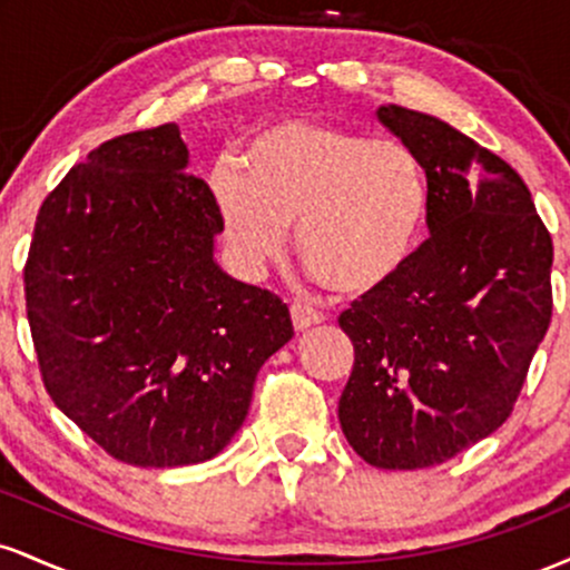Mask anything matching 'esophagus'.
Masks as SVG:
<instances>
[{
  "label": "esophagus",
  "instance_id": "obj_1",
  "mask_svg": "<svg viewBox=\"0 0 570 570\" xmlns=\"http://www.w3.org/2000/svg\"><path fill=\"white\" fill-rule=\"evenodd\" d=\"M322 322H324V313L316 311V307H311L305 303H294L292 305V324H294V330H297V332L311 330V326H316Z\"/></svg>",
  "mask_w": 570,
  "mask_h": 570
}]
</instances>
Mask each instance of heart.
I'll return each mask as SVG.
<instances>
[{"label": "heart", "instance_id": "b5f03b06", "mask_svg": "<svg viewBox=\"0 0 570 570\" xmlns=\"http://www.w3.org/2000/svg\"><path fill=\"white\" fill-rule=\"evenodd\" d=\"M208 181L240 263L278 259L297 225L303 265L353 297L404 271L429 217L426 171L407 144L307 117L259 128L240 171L219 163Z\"/></svg>", "mask_w": 570, "mask_h": 570}]
</instances>
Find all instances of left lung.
Returning <instances> with one entry per match:
<instances>
[{"mask_svg": "<svg viewBox=\"0 0 570 570\" xmlns=\"http://www.w3.org/2000/svg\"><path fill=\"white\" fill-rule=\"evenodd\" d=\"M421 160L429 238L340 313L353 370L337 415L377 469H426L512 415L552 322V235L520 174L436 117L381 107Z\"/></svg>", "mask_w": 570, "mask_h": 570, "instance_id": "obj_1", "label": "left lung"}]
</instances>
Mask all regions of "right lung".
Wrapping results in <instances>:
<instances>
[{
  "instance_id": "right-lung-1",
  "label": "right lung",
  "mask_w": 570,
  "mask_h": 570,
  "mask_svg": "<svg viewBox=\"0 0 570 570\" xmlns=\"http://www.w3.org/2000/svg\"><path fill=\"white\" fill-rule=\"evenodd\" d=\"M176 122L104 141L37 214L26 316L50 399L130 466L208 461L294 335L278 294L214 259L219 208Z\"/></svg>"
}]
</instances>
